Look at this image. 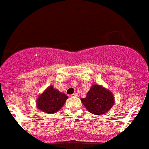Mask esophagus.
Listing matches in <instances>:
<instances>
[{"instance_id":"esophagus-1","label":"esophagus","mask_w":149,"mask_h":149,"mask_svg":"<svg viewBox=\"0 0 149 149\" xmlns=\"http://www.w3.org/2000/svg\"><path fill=\"white\" fill-rule=\"evenodd\" d=\"M77 95H78V94L74 93V94H73V95H71V96H72V97H77Z\"/></svg>"}]
</instances>
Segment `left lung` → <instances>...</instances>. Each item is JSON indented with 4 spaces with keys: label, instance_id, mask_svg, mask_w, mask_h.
Returning a JSON list of instances; mask_svg holds the SVG:
<instances>
[{
    "label": "left lung",
    "instance_id": "left-lung-1",
    "mask_svg": "<svg viewBox=\"0 0 149 149\" xmlns=\"http://www.w3.org/2000/svg\"><path fill=\"white\" fill-rule=\"evenodd\" d=\"M80 100L87 110L96 115H104L114 104L112 92L98 84L91 86L86 97Z\"/></svg>",
    "mask_w": 149,
    "mask_h": 149
}]
</instances>
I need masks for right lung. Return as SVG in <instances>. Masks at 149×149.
<instances>
[{
	"label": "right lung",
	"mask_w": 149,
	"mask_h": 149,
	"mask_svg": "<svg viewBox=\"0 0 149 149\" xmlns=\"http://www.w3.org/2000/svg\"><path fill=\"white\" fill-rule=\"evenodd\" d=\"M67 99L68 96L51 85L38 95L36 106L42 112L54 114L63 107Z\"/></svg>",
	"instance_id": "1"
}]
</instances>
